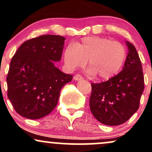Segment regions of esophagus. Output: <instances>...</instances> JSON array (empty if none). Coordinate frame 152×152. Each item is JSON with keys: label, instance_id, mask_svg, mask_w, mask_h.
Masks as SVG:
<instances>
[{"label": "esophagus", "instance_id": "34e87169", "mask_svg": "<svg viewBox=\"0 0 152 152\" xmlns=\"http://www.w3.org/2000/svg\"><path fill=\"white\" fill-rule=\"evenodd\" d=\"M74 79L75 80V81H80V80L83 79V77H82L81 75L76 74L74 76Z\"/></svg>", "mask_w": 152, "mask_h": 152}]
</instances>
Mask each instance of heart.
<instances>
[{
    "label": "heart",
    "instance_id": "heart-1",
    "mask_svg": "<svg viewBox=\"0 0 152 152\" xmlns=\"http://www.w3.org/2000/svg\"><path fill=\"white\" fill-rule=\"evenodd\" d=\"M126 57L125 48L117 41L106 38L91 36L69 44L64 51V61L69 71L82 67L88 60L91 74L101 80L114 77L121 71Z\"/></svg>",
    "mask_w": 152,
    "mask_h": 152
}]
</instances>
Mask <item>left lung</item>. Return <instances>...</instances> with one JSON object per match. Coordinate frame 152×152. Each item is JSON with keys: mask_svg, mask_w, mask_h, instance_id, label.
Here are the masks:
<instances>
[{"mask_svg": "<svg viewBox=\"0 0 152 152\" xmlns=\"http://www.w3.org/2000/svg\"><path fill=\"white\" fill-rule=\"evenodd\" d=\"M126 45L129 52L121 72L105 82L91 83V111L108 126H117L129 119L139 109L144 88L139 54L132 43L126 41Z\"/></svg>", "mask_w": 152, "mask_h": 152, "instance_id": "8db88e82", "label": "left lung"}]
</instances>
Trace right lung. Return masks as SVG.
<instances>
[{"label": "right lung", "mask_w": 152, "mask_h": 152, "mask_svg": "<svg viewBox=\"0 0 152 152\" xmlns=\"http://www.w3.org/2000/svg\"><path fill=\"white\" fill-rule=\"evenodd\" d=\"M66 38L43 35L24 42L11 59L7 76L8 97L18 114L30 119L46 116L54 109L60 91L73 76L54 62L61 58Z\"/></svg>", "instance_id": "add662e5"}]
</instances>
